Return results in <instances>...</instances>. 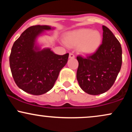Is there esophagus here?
Instances as JSON below:
<instances>
[{"label":"esophagus","mask_w":132,"mask_h":132,"mask_svg":"<svg viewBox=\"0 0 132 132\" xmlns=\"http://www.w3.org/2000/svg\"><path fill=\"white\" fill-rule=\"evenodd\" d=\"M75 56L73 53H70L69 55V58H75Z\"/></svg>","instance_id":"esophagus-1"}]
</instances>
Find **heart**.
Here are the masks:
<instances>
[{"label":"heart","instance_id":"obj_1","mask_svg":"<svg viewBox=\"0 0 132 132\" xmlns=\"http://www.w3.org/2000/svg\"><path fill=\"white\" fill-rule=\"evenodd\" d=\"M101 33L97 30L82 28L71 31L67 36L68 42L70 45L79 46L81 45V52L92 54L99 49L102 42Z\"/></svg>","mask_w":132,"mask_h":132}]
</instances>
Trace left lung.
<instances>
[{"mask_svg": "<svg viewBox=\"0 0 132 132\" xmlns=\"http://www.w3.org/2000/svg\"><path fill=\"white\" fill-rule=\"evenodd\" d=\"M102 43L92 55L77 56L76 78L81 88L90 95L107 92L116 81L122 63L120 42L107 27L102 26Z\"/></svg>", "mask_w": 132, "mask_h": 132, "instance_id": "left-lung-1", "label": "left lung"}]
</instances>
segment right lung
Masks as SVG:
<instances>
[{
    "label": "right lung",
    "mask_w": 132,
    "mask_h": 132,
    "mask_svg": "<svg viewBox=\"0 0 132 132\" xmlns=\"http://www.w3.org/2000/svg\"><path fill=\"white\" fill-rule=\"evenodd\" d=\"M54 29L48 25L30 27L12 48L9 62L13 78L20 89L30 94L39 95L50 90L68 62L69 53L58 55L37 43L45 30Z\"/></svg>",
    "instance_id": "right-lung-1"
}]
</instances>
